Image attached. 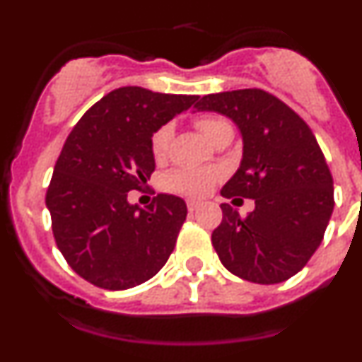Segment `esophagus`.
I'll use <instances>...</instances> for the list:
<instances>
[{
  "instance_id": "1",
  "label": "esophagus",
  "mask_w": 362,
  "mask_h": 362,
  "mask_svg": "<svg viewBox=\"0 0 362 362\" xmlns=\"http://www.w3.org/2000/svg\"><path fill=\"white\" fill-rule=\"evenodd\" d=\"M198 206H199V202H194V199H187V210L189 211L198 210Z\"/></svg>"
}]
</instances>
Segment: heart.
Returning a JSON list of instances; mask_svg holds the SVG:
<instances>
[{
	"instance_id": "b5f03b06",
	"label": "heart",
	"mask_w": 362,
	"mask_h": 362,
	"mask_svg": "<svg viewBox=\"0 0 362 362\" xmlns=\"http://www.w3.org/2000/svg\"><path fill=\"white\" fill-rule=\"evenodd\" d=\"M196 126L204 134V138L211 141L215 134L221 129H224V127H228L229 124L224 119H221V117L204 115L196 119ZM171 138H173V127L170 124H164L152 134L151 148L156 159H163L166 156ZM217 177L218 173L215 170H178L166 175L164 187L171 192H180V194L203 196L210 191Z\"/></svg>"
}]
</instances>
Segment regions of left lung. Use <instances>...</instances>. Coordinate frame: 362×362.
I'll return each instance as SVG.
<instances>
[{
	"label": "left lung",
	"mask_w": 362,
	"mask_h": 362,
	"mask_svg": "<svg viewBox=\"0 0 362 362\" xmlns=\"http://www.w3.org/2000/svg\"><path fill=\"white\" fill-rule=\"evenodd\" d=\"M196 112H215L238 127L242 160L224 198L254 199L247 217L222 203L211 243L226 269L254 284L291 279L319 249L333 214V177L312 129L261 89L203 96Z\"/></svg>",
	"instance_id": "obj_1"
}]
</instances>
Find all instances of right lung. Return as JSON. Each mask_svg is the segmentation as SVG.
Returning <instances> with one entry per match:
<instances>
[{
  "label": "right lung",
  "instance_id": "obj_1",
  "mask_svg": "<svg viewBox=\"0 0 362 362\" xmlns=\"http://www.w3.org/2000/svg\"><path fill=\"white\" fill-rule=\"evenodd\" d=\"M199 96L120 87L101 98L64 141L47 191L57 249L82 279L124 291L147 282L175 249L187 215L182 198L127 202L156 170L152 134Z\"/></svg>",
  "mask_w": 362,
  "mask_h": 362
}]
</instances>
